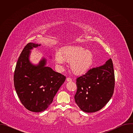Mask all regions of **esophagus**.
<instances>
[{
  "instance_id": "1",
  "label": "esophagus",
  "mask_w": 133,
  "mask_h": 133,
  "mask_svg": "<svg viewBox=\"0 0 133 133\" xmlns=\"http://www.w3.org/2000/svg\"><path fill=\"white\" fill-rule=\"evenodd\" d=\"M71 81H72V79L70 77H67L66 78V81H67V82H71Z\"/></svg>"
}]
</instances>
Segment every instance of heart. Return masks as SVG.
Segmentation results:
<instances>
[{
	"mask_svg": "<svg viewBox=\"0 0 133 133\" xmlns=\"http://www.w3.org/2000/svg\"><path fill=\"white\" fill-rule=\"evenodd\" d=\"M94 60L92 52L79 46H68L63 48L55 55V61L63 64L65 61L70 63V67L76 75H81L87 71L91 67Z\"/></svg>",
	"mask_w": 133,
	"mask_h": 133,
	"instance_id": "1",
	"label": "heart"
}]
</instances>
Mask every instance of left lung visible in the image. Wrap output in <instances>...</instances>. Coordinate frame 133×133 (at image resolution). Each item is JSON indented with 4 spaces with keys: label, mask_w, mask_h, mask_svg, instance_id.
<instances>
[{
    "label": "left lung",
    "mask_w": 133,
    "mask_h": 133,
    "mask_svg": "<svg viewBox=\"0 0 133 133\" xmlns=\"http://www.w3.org/2000/svg\"><path fill=\"white\" fill-rule=\"evenodd\" d=\"M76 85L74 98L80 109L86 112L101 110L110 99L114 90L115 75L111 59L77 77Z\"/></svg>",
    "instance_id": "1"
}]
</instances>
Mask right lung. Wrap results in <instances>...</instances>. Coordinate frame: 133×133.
<instances>
[{
    "instance_id": "add662e5",
    "label": "right lung",
    "mask_w": 133,
    "mask_h": 133,
    "mask_svg": "<svg viewBox=\"0 0 133 133\" xmlns=\"http://www.w3.org/2000/svg\"><path fill=\"white\" fill-rule=\"evenodd\" d=\"M40 46L30 43L25 46L17 62L14 76L19 98L27 109L33 112L46 109L66 79L64 75L46 66L45 59L37 66L30 63V50Z\"/></svg>"
}]
</instances>
